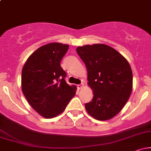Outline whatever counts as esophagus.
<instances>
[{"label":"esophagus","mask_w":151,"mask_h":151,"mask_svg":"<svg viewBox=\"0 0 151 151\" xmlns=\"http://www.w3.org/2000/svg\"><path fill=\"white\" fill-rule=\"evenodd\" d=\"M83 86H84V84H83V83H81V84H78L77 89H81V88H83Z\"/></svg>","instance_id":"34e87169"}]
</instances>
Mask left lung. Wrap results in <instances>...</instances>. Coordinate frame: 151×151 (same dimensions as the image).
I'll list each match as a JSON object with an SVG mask.
<instances>
[{
	"label": "left lung",
	"mask_w": 151,
	"mask_h": 151,
	"mask_svg": "<svg viewBox=\"0 0 151 151\" xmlns=\"http://www.w3.org/2000/svg\"><path fill=\"white\" fill-rule=\"evenodd\" d=\"M77 52L87 69L88 85L92 100L85 104L86 111L99 121L115 116L124 108L132 91L133 74L126 59L104 44L78 47Z\"/></svg>",
	"instance_id": "8db88e82"
}]
</instances>
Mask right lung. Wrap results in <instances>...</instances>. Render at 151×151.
Segmentation results:
<instances>
[{
    "label": "right lung",
    "instance_id": "add662e5",
    "mask_svg": "<svg viewBox=\"0 0 151 151\" xmlns=\"http://www.w3.org/2000/svg\"><path fill=\"white\" fill-rule=\"evenodd\" d=\"M68 45L52 42L38 48L22 67V91L31 106L47 119L59 115L74 97L77 87L65 81L60 65Z\"/></svg>",
    "mask_w": 151,
    "mask_h": 151
}]
</instances>
